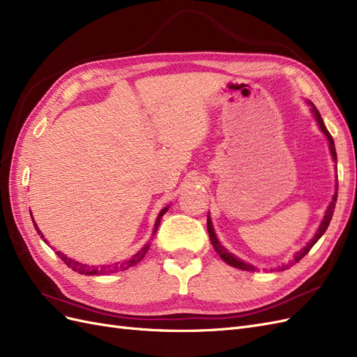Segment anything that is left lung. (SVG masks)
Segmentation results:
<instances>
[{"mask_svg":"<svg viewBox=\"0 0 357 357\" xmlns=\"http://www.w3.org/2000/svg\"><path fill=\"white\" fill-rule=\"evenodd\" d=\"M312 105V104H311ZM312 113H314V117H316V121H317V123H319V126H320V129L323 132H325V135L328 137V139H329V147H331V153H332V156H333V160H337V150H335V144H333V138H332V135L329 134V131L326 129V126H325V123H323V119H321V116H320V113H319V110L316 109L314 105H312ZM337 189H338V185H337ZM337 197H338V192L335 193V197H333V199H332V202L329 204V207H328V210H326V214H325V218H323V220H321V225L319 226V231H317V234L314 235V238H312L304 248H302V250H299L296 255H295V257H294V261L290 262V265L291 264H295V262H299L302 257H304L310 250H311V247L314 245L317 241H319V238L320 236L325 234V231L328 229V226H329V223H331V220H332V215H333V210H335V202H337ZM207 228H208V235H210V240H211V244H213V247H214V250L218 252V255L223 259V261L226 262V264H229L231 266H235V268H238V269H243V271H256V268L255 266H252V265H248V264H244L243 261H240V259H236L234 255H231L229 252H226L225 248L220 245V243L218 241V238H215V235H214V231H213V226H211V220H210V218H207ZM289 266V264L287 265H284L282 269H286Z\"/></svg>","mask_w":357,"mask_h":357,"instance_id":"1","label":"left lung"}]
</instances>
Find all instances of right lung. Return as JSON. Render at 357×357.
I'll return each instance as SVG.
<instances>
[{"instance_id":"obj_1","label":"right lung","mask_w":357,"mask_h":357,"mask_svg":"<svg viewBox=\"0 0 357 357\" xmlns=\"http://www.w3.org/2000/svg\"><path fill=\"white\" fill-rule=\"evenodd\" d=\"M168 208H169V207H165L164 210H162V211L159 213L158 219H156V223H155L153 234H156V231H158V228H159V223H160L162 215H164V214L168 211ZM31 218H32V215H31ZM32 223H34L38 235H41V232L38 231L37 225H36V222H34V218H32ZM41 238H45V236L41 235ZM149 247H150V244H146V245L142 248V250H139L138 253H135L131 259H128V261L117 262V264H113V265H102V266H93V265L91 266V265L80 264V262H77V261H73V259L67 257L66 255H62L61 252H56V255L62 259L63 264H66L67 266H70V268L73 269V271H75V273H80V274H84V275H104V274H112V273L125 271V269H129L131 266L137 265V264H138L139 261H142V259L146 256V253H147V250H149Z\"/></svg>"}]
</instances>
